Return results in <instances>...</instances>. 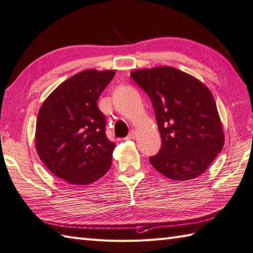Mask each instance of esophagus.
Instances as JSON below:
<instances>
[{"mask_svg": "<svg viewBox=\"0 0 253 253\" xmlns=\"http://www.w3.org/2000/svg\"><path fill=\"white\" fill-rule=\"evenodd\" d=\"M135 138H136V132L132 130V131L128 133V136L125 139H126V140H131V139H135Z\"/></svg>", "mask_w": 253, "mask_h": 253, "instance_id": "obj_1", "label": "esophagus"}]
</instances>
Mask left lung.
Masks as SVG:
<instances>
[{
    "label": "left lung",
    "instance_id": "left-lung-1",
    "mask_svg": "<svg viewBox=\"0 0 253 253\" xmlns=\"http://www.w3.org/2000/svg\"><path fill=\"white\" fill-rule=\"evenodd\" d=\"M130 76L152 102L162 147L150 158L174 180L197 178L224 146V130L211 91L191 75L170 66L137 69Z\"/></svg>",
    "mask_w": 253,
    "mask_h": 253
}]
</instances>
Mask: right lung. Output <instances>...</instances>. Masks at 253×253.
<instances>
[{"label": "right lung", "mask_w": 253, "mask_h": 253, "mask_svg": "<svg viewBox=\"0 0 253 253\" xmlns=\"http://www.w3.org/2000/svg\"><path fill=\"white\" fill-rule=\"evenodd\" d=\"M115 71L87 69L62 83L42 103L36 124V149L51 173L72 185H89L112 164L115 143L105 136L98 105Z\"/></svg>", "instance_id": "add662e5"}]
</instances>
